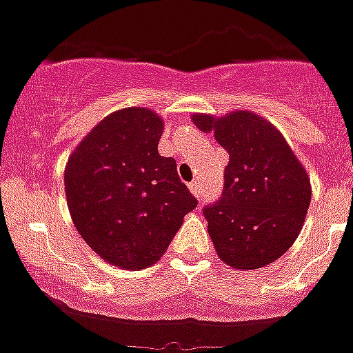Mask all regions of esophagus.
<instances>
[{
  "label": "esophagus",
  "mask_w": 353,
  "mask_h": 353,
  "mask_svg": "<svg viewBox=\"0 0 353 353\" xmlns=\"http://www.w3.org/2000/svg\"><path fill=\"white\" fill-rule=\"evenodd\" d=\"M188 188H190V192H192L196 198H199V196H201V187H199L198 179H196V181H192V183H188Z\"/></svg>",
  "instance_id": "obj_1"
}]
</instances>
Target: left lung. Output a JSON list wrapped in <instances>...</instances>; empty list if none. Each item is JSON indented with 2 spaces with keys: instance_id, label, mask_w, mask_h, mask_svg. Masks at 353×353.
I'll use <instances>...</instances> for the list:
<instances>
[{
  "instance_id": "obj_1",
  "label": "left lung",
  "mask_w": 353,
  "mask_h": 353,
  "mask_svg": "<svg viewBox=\"0 0 353 353\" xmlns=\"http://www.w3.org/2000/svg\"><path fill=\"white\" fill-rule=\"evenodd\" d=\"M227 150L223 192L203 216L218 256L231 268L258 269L280 258L306 220L312 187L282 133L251 112L221 119L192 115Z\"/></svg>"
}]
</instances>
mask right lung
I'll use <instances>...</instances> for the list:
<instances>
[{
    "instance_id": "obj_1",
    "label": "right lung",
    "mask_w": 353,
    "mask_h": 353,
    "mask_svg": "<svg viewBox=\"0 0 353 353\" xmlns=\"http://www.w3.org/2000/svg\"><path fill=\"white\" fill-rule=\"evenodd\" d=\"M163 121L146 108L108 115L65 166V196L84 241L113 265L143 269L163 256L196 209L174 157L157 152Z\"/></svg>"
}]
</instances>
